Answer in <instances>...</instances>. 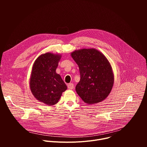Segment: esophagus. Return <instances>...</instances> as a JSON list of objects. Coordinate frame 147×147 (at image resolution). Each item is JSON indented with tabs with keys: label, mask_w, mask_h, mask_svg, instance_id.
Returning a JSON list of instances; mask_svg holds the SVG:
<instances>
[{
	"label": "esophagus",
	"mask_w": 147,
	"mask_h": 147,
	"mask_svg": "<svg viewBox=\"0 0 147 147\" xmlns=\"http://www.w3.org/2000/svg\"><path fill=\"white\" fill-rule=\"evenodd\" d=\"M67 87L69 90H73L74 88V84L73 83H70L67 84Z\"/></svg>",
	"instance_id": "1"
}]
</instances>
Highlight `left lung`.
I'll return each instance as SVG.
<instances>
[{
  "instance_id": "obj_1",
  "label": "left lung",
  "mask_w": 147,
  "mask_h": 147,
  "mask_svg": "<svg viewBox=\"0 0 147 147\" xmlns=\"http://www.w3.org/2000/svg\"><path fill=\"white\" fill-rule=\"evenodd\" d=\"M71 56L80 70V80L76 87L79 96L89 105L105 99L114 84L113 70L106 56L95 48L75 50Z\"/></svg>"
}]
</instances>
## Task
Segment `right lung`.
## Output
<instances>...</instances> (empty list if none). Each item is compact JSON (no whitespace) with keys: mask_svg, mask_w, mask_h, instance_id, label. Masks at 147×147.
<instances>
[{"mask_svg":"<svg viewBox=\"0 0 147 147\" xmlns=\"http://www.w3.org/2000/svg\"><path fill=\"white\" fill-rule=\"evenodd\" d=\"M61 55L47 52L35 60L30 78V87L34 96L49 106L56 104L67 87L56 70Z\"/></svg>","mask_w":147,"mask_h":147,"instance_id":"right-lung-1","label":"right lung"}]
</instances>
